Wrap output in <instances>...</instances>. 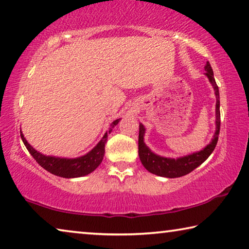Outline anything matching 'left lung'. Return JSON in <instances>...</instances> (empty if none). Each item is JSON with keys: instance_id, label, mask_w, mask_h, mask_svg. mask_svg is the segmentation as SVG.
I'll list each match as a JSON object with an SVG mask.
<instances>
[{"instance_id": "1", "label": "left lung", "mask_w": 249, "mask_h": 249, "mask_svg": "<svg viewBox=\"0 0 249 249\" xmlns=\"http://www.w3.org/2000/svg\"><path fill=\"white\" fill-rule=\"evenodd\" d=\"M205 76L209 78L210 83L214 88L215 97H216V109H215V124H216V130L213 136V139L207 144L205 148L199 150L197 152L187 154L180 158H165L156 154L148 145L144 143V134L145 128L144 125L139 124V158L142 165L149 171L150 173H153L159 177L163 178H180L183 175L189 174L194 169H196L209 158L212 152L214 151L215 146L217 144L219 127H221V112H219V91L216 85V81L214 78V72L212 69L210 63L207 62L205 65Z\"/></svg>"}]
</instances>
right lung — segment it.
<instances>
[{"label":"right lung","instance_id":"obj_1","mask_svg":"<svg viewBox=\"0 0 249 249\" xmlns=\"http://www.w3.org/2000/svg\"><path fill=\"white\" fill-rule=\"evenodd\" d=\"M120 119L112 121V124H110L109 130L104 134V137L101 138V140L95 145V148H92L88 153L78 158L69 159L46 156V154L38 152L37 150H35L30 143H28L25 137H24V134L22 133V130L21 138L24 144L26 146V149L28 150V152L31 153V156L35 159L36 162H37L42 168L48 171V172L60 178H80L91 173L92 171H95L98 166H99L100 163L103 162V159L105 156V144L108 139V133L112 131V129L116 127Z\"/></svg>","mask_w":249,"mask_h":249}]
</instances>
